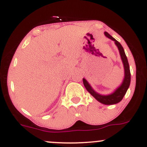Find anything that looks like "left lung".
<instances>
[{"mask_svg": "<svg viewBox=\"0 0 147 147\" xmlns=\"http://www.w3.org/2000/svg\"><path fill=\"white\" fill-rule=\"evenodd\" d=\"M105 35L108 38H111V40L115 41L116 45L117 46L118 49H119V54H120L121 58H122L123 64H124V79L123 81L122 85L120 86L113 93L109 95H102L96 92L93 89L91 88L90 84L88 83V82L85 79H83V83L84 86H85L86 90L88 91L95 98L99 101V102L102 103L104 104H106V105H111V104H115L117 103H119L121 100L123 99L124 96L125 95L126 91H127L128 88H129L130 83H131V72H130L129 65V62H128L127 57L126 56V54L124 52V48L122 46V45L118 42L117 40L115 39L113 36H111L109 33L105 32H104Z\"/></svg>", "mask_w": 147, "mask_h": 147, "instance_id": "8db88e82", "label": "left lung"}]
</instances>
